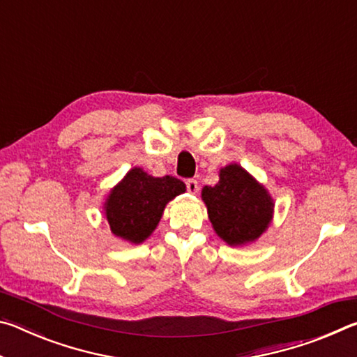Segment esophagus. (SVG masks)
Returning <instances> with one entry per match:
<instances>
[{
    "mask_svg": "<svg viewBox=\"0 0 357 357\" xmlns=\"http://www.w3.org/2000/svg\"><path fill=\"white\" fill-rule=\"evenodd\" d=\"M185 187H187V192H189V193H197L198 192L197 179H187L185 181Z\"/></svg>",
    "mask_w": 357,
    "mask_h": 357,
    "instance_id": "34e87169",
    "label": "esophagus"
}]
</instances>
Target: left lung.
Returning <instances> with one entry per match:
<instances>
[{
    "instance_id": "obj_1",
    "label": "left lung",
    "mask_w": 357,
    "mask_h": 357,
    "mask_svg": "<svg viewBox=\"0 0 357 357\" xmlns=\"http://www.w3.org/2000/svg\"><path fill=\"white\" fill-rule=\"evenodd\" d=\"M202 198L215 233L229 245L258 239L273 217L269 193L236 164L222 168L219 183L204 187Z\"/></svg>"
}]
</instances>
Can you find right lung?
Returning a JSON list of instances; mask_svg holds the SVG:
<instances>
[{
	"instance_id": "obj_1",
	"label": "right lung",
	"mask_w": 357,
	"mask_h": 357,
	"mask_svg": "<svg viewBox=\"0 0 357 357\" xmlns=\"http://www.w3.org/2000/svg\"><path fill=\"white\" fill-rule=\"evenodd\" d=\"M183 192L185 185L176 178H153L142 168L130 170L105 203L113 234L134 244L143 243L159 223L165 204Z\"/></svg>"
}]
</instances>
